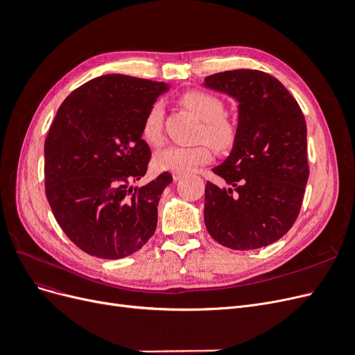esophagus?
<instances>
[{"instance_id": "obj_1", "label": "esophagus", "mask_w": 355, "mask_h": 355, "mask_svg": "<svg viewBox=\"0 0 355 355\" xmlns=\"http://www.w3.org/2000/svg\"><path fill=\"white\" fill-rule=\"evenodd\" d=\"M173 179H175V180H179V179H182V175H179V173H173Z\"/></svg>"}]
</instances>
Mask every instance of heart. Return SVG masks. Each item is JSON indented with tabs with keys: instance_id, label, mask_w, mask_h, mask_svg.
<instances>
[{
	"instance_id": "1",
	"label": "heart",
	"mask_w": 355,
	"mask_h": 355,
	"mask_svg": "<svg viewBox=\"0 0 355 355\" xmlns=\"http://www.w3.org/2000/svg\"><path fill=\"white\" fill-rule=\"evenodd\" d=\"M180 101L204 123L200 132L201 139H206L216 148H228L234 142L235 128L227 118H223L225 106L220 99L204 92H188ZM142 136L153 145L163 141V105L159 102L153 103L146 111L142 123ZM211 157V149L206 144L192 146L171 145L159 149L154 157V163L159 170L185 175L207 164Z\"/></svg>"
}]
</instances>
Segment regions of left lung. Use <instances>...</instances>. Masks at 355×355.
Here are the masks:
<instances>
[{"label":"left lung","mask_w":355,"mask_h":355,"mask_svg":"<svg viewBox=\"0 0 355 355\" xmlns=\"http://www.w3.org/2000/svg\"><path fill=\"white\" fill-rule=\"evenodd\" d=\"M202 85L239 103L232 149L213 168L228 188L207 182L204 223L228 249L270 245L292 228L304 200L305 116L284 85L262 71H225L209 75Z\"/></svg>","instance_id":"1"}]
</instances>
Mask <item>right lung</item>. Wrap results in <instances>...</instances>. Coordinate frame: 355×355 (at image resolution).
<instances>
[{
    "mask_svg": "<svg viewBox=\"0 0 355 355\" xmlns=\"http://www.w3.org/2000/svg\"><path fill=\"white\" fill-rule=\"evenodd\" d=\"M166 83L110 73L63 101L44 144L46 196L68 239L85 253L121 259L142 249L157 228V206L171 175L144 187L151 158L142 139L149 106Z\"/></svg>",
    "mask_w": 355,
    "mask_h": 355,
    "instance_id": "add662e5",
    "label": "right lung"
}]
</instances>
